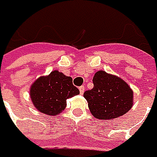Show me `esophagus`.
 Wrapping results in <instances>:
<instances>
[{"mask_svg": "<svg viewBox=\"0 0 157 157\" xmlns=\"http://www.w3.org/2000/svg\"><path fill=\"white\" fill-rule=\"evenodd\" d=\"M79 91H80V94L82 95L83 93H84V91H85V87H84V86H81V87H79Z\"/></svg>", "mask_w": 157, "mask_h": 157, "instance_id": "34e87169", "label": "esophagus"}]
</instances>
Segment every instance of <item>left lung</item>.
Instances as JSON below:
<instances>
[{
    "label": "left lung",
    "instance_id": "left-lung-1",
    "mask_svg": "<svg viewBox=\"0 0 157 157\" xmlns=\"http://www.w3.org/2000/svg\"><path fill=\"white\" fill-rule=\"evenodd\" d=\"M94 87L84 93L90 111L98 119L112 120L122 116L132 107L133 91L120 78L105 71L96 72Z\"/></svg>",
    "mask_w": 157,
    "mask_h": 157
}]
</instances>
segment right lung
Segmentation results:
<instances>
[{
  "label": "right lung",
  "instance_id": "1",
  "mask_svg": "<svg viewBox=\"0 0 157 157\" xmlns=\"http://www.w3.org/2000/svg\"><path fill=\"white\" fill-rule=\"evenodd\" d=\"M73 85L72 78L55 70L45 77H40L31 86L30 96L40 112L47 115H57L66 107V100L79 94Z\"/></svg>",
  "mask_w": 157,
  "mask_h": 157
}]
</instances>
